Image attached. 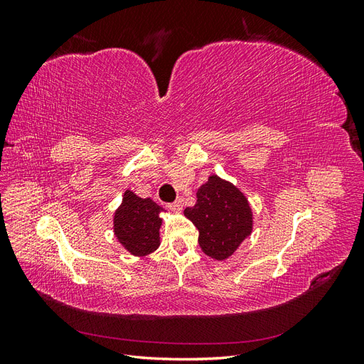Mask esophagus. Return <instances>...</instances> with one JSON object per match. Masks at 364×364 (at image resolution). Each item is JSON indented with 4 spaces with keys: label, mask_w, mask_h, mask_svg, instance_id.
<instances>
[{
    "label": "esophagus",
    "mask_w": 364,
    "mask_h": 364,
    "mask_svg": "<svg viewBox=\"0 0 364 364\" xmlns=\"http://www.w3.org/2000/svg\"><path fill=\"white\" fill-rule=\"evenodd\" d=\"M167 206L171 209V211H174V213H181V211H182V200L178 199V200H174V202L168 203Z\"/></svg>",
    "instance_id": "34e87169"
}]
</instances>
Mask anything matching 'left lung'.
<instances>
[{
  "label": "left lung",
  "mask_w": 364,
  "mask_h": 364,
  "mask_svg": "<svg viewBox=\"0 0 364 364\" xmlns=\"http://www.w3.org/2000/svg\"><path fill=\"white\" fill-rule=\"evenodd\" d=\"M199 229V245L208 257L226 259L252 232L250 206L238 188L218 176H211L197 191V202L185 208Z\"/></svg>",
  "instance_id": "obj_1"
}]
</instances>
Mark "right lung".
Masks as SVG:
<instances>
[{"label": "right lung", "instance_id": "obj_1", "mask_svg": "<svg viewBox=\"0 0 364 364\" xmlns=\"http://www.w3.org/2000/svg\"><path fill=\"white\" fill-rule=\"evenodd\" d=\"M162 208L151 199H141L127 190L115 211L114 232L132 255L144 257L159 246Z\"/></svg>", "mask_w": 364, "mask_h": 364}]
</instances>
